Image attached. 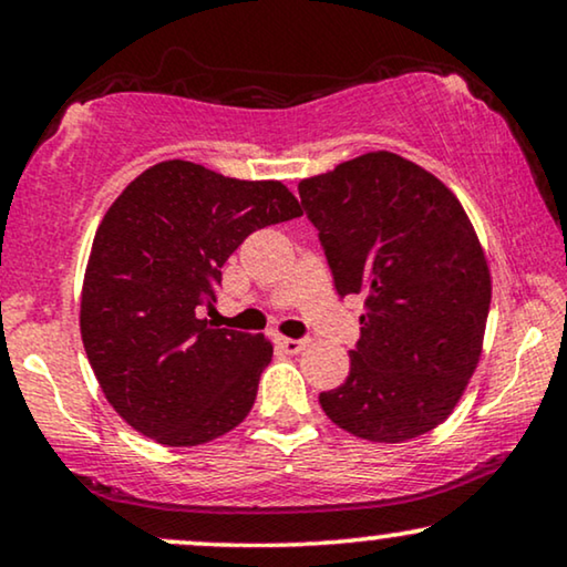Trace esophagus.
<instances>
[{"mask_svg":"<svg viewBox=\"0 0 567 567\" xmlns=\"http://www.w3.org/2000/svg\"><path fill=\"white\" fill-rule=\"evenodd\" d=\"M276 343L281 346L286 353H301L307 348V338H276Z\"/></svg>","mask_w":567,"mask_h":567,"instance_id":"34e87169","label":"esophagus"}]
</instances>
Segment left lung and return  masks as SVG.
Wrapping results in <instances>:
<instances>
[{
  "label": "left lung",
  "mask_w": 567,
  "mask_h": 567,
  "mask_svg": "<svg viewBox=\"0 0 567 567\" xmlns=\"http://www.w3.org/2000/svg\"><path fill=\"white\" fill-rule=\"evenodd\" d=\"M340 299L367 297L351 371L320 394L340 429L379 444L423 436L460 402L483 351L491 270L452 190L369 152L299 183Z\"/></svg>",
  "instance_id": "1"
}]
</instances>
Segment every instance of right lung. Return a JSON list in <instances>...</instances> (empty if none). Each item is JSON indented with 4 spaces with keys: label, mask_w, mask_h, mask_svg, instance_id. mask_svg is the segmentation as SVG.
I'll return each instance as SVG.
<instances>
[{
    "label": "right lung",
    "mask_w": 567,
    "mask_h": 567,
    "mask_svg": "<svg viewBox=\"0 0 567 567\" xmlns=\"http://www.w3.org/2000/svg\"><path fill=\"white\" fill-rule=\"evenodd\" d=\"M297 216L281 183L183 159L144 169L115 198L92 243L80 328L123 421L167 446L206 444L245 421L274 346L198 315L245 237Z\"/></svg>",
    "instance_id": "obj_1"
}]
</instances>
